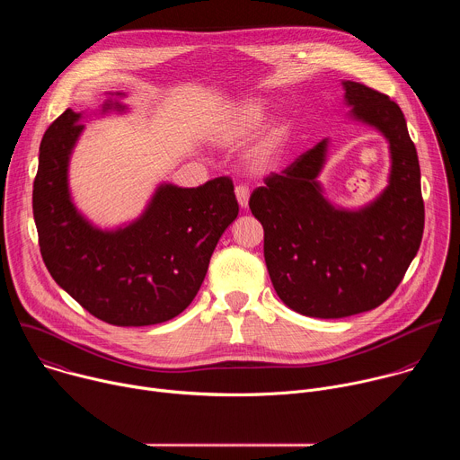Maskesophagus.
I'll use <instances>...</instances> for the list:
<instances>
[{"mask_svg":"<svg viewBox=\"0 0 460 460\" xmlns=\"http://www.w3.org/2000/svg\"><path fill=\"white\" fill-rule=\"evenodd\" d=\"M234 192H236V200H238L240 208H247V204H249V187L243 185V183L236 185Z\"/></svg>","mask_w":460,"mask_h":460,"instance_id":"obj_1","label":"esophagus"}]
</instances>
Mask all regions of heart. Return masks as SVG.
Instances as JSON below:
<instances>
[{"label":"heart","instance_id":"heart-1","mask_svg":"<svg viewBox=\"0 0 460 460\" xmlns=\"http://www.w3.org/2000/svg\"><path fill=\"white\" fill-rule=\"evenodd\" d=\"M260 121H261V109L256 103H249L229 123V128L226 130V137L227 138H240L243 135H249L251 130H254L260 125ZM271 153H273V144H268L264 149H260L258 158L266 160Z\"/></svg>","mask_w":460,"mask_h":460}]
</instances>
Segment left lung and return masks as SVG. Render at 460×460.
Here are the masks:
<instances>
[{
	"instance_id": "8db88e82",
	"label": "left lung",
	"mask_w": 460,
	"mask_h": 460,
	"mask_svg": "<svg viewBox=\"0 0 460 460\" xmlns=\"http://www.w3.org/2000/svg\"><path fill=\"white\" fill-rule=\"evenodd\" d=\"M353 116L389 140L391 176L378 199L357 211L332 208L316 176L325 140L251 192L264 227V258L280 300L313 318L371 311L402 282L424 233L420 165L401 107L364 84L344 82Z\"/></svg>"
}]
</instances>
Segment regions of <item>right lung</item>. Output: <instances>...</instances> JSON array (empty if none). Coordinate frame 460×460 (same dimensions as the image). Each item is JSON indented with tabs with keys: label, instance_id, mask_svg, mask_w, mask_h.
I'll return each instance as SVG.
<instances>
[{
	"label": "right lung",
	"instance_id": "obj_1",
	"mask_svg": "<svg viewBox=\"0 0 460 460\" xmlns=\"http://www.w3.org/2000/svg\"><path fill=\"white\" fill-rule=\"evenodd\" d=\"M78 119L65 111L40 146L32 213L41 258L56 284L93 316L121 327L167 322L199 293L222 233L238 215L233 180L162 185L138 222L114 233L94 229L67 187L69 155L84 128Z\"/></svg>",
	"mask_w": 460,
	"mask_h": 460
}]
</instances>
